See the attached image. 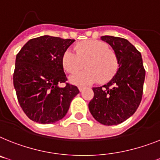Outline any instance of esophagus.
Wrapping results in <instances>:
<instances>
[{
	"label": "esophagus",
	"mask_w": 160,
	"mask_h": 160,
	"mask_svg": "<svg viewBox=\"0 0 160 160\" xmlns=\"http://www.w3.org/2000/svg\"><path fill=\"white\" fill-rule=\"evenodd\" d=\"M85 87H82V86H80V87H79L78 88V89H79V91H80V92H82L83 90L85 89Z\"/></svg>",
	"instance_id": "34e87169"
}]
</instances>
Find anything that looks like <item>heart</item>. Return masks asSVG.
I'll list each match as a JSON object with an SVG mask.
<instances>
[{
	"label": "heart",
	"instance_id": "1",
	"mask_svg": "<svg viewBox=\"0 0 160 160\" xmlns=\"http://www.w3.org/2000/svg\"><path fill=\"white\" fill-rule=\"evenodd\" d=\"M74 51L67 50L62 57V64L71 74L77 73L84 66L87 69L70 78L75 84H88L98 80L99 82H109L118 69L119 61L116 52L108 45L98 40H88L76 45Z\"/></svg>",
	"mask_w": 160,
	"mask_h": 160
}]
</instances>
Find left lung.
<instances>
[{
    "instance_id": "1",
    "label": "left lung",
    "mask_w": 160,
    "mask_h": 160,
    "mask_svg": "<svg viewBox=\"0 0 160 160\" xmlns=\"http://www.w3.org/2000/svg\"><path fill=\"white\" fill-rule=\"evenodd\" d=\"M101 40L116 52L119 68L109 82L92 88L94 97L88 107L96 121L112 126L124 122L137 109L143 94L146 70L141 52L127 39L103 36Z\"/></svg>"
}]
</instances>
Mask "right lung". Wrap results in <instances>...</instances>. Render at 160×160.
Instances as JSON below:
<instances>
[{"mask_svg": "<svg viewBox=\"0 0 160 160\" xmlns=\"http://www.w3.org/2000/svg\"><path fill=\"white\" fill-rule=\"evenodd\" d=\"M74 41L42 36L28 41L17 54L14 89L21 108L34 122L49 124L62 119L79 93L69 83L59 87L67 81L62 57Z\"/></svg>", "mask_w": 160, "mask_h": 160, "instance_id": "1", "label": "right lung"}]
</instances>
